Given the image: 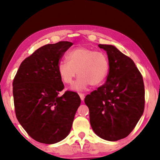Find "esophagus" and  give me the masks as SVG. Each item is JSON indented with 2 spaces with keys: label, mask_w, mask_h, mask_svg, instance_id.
Instances as JSON below:
<instances>
[{
  "label": "esophagus",
  "mask_w": 160,
  "mask_h": 160,
  "mask_svg": "<svg viewBox=\"0 0 160 160\" xmlns=\"http://www.w3.org/2000/svg\"><path fill=\"white\" fill-rule=\"evenodd\" d=\"M78 95H79V96H80V98H81V100H84V94H83V93H78Z\"/></svg>",
  "instance_id": "esophagus-1"
}]
</instances>
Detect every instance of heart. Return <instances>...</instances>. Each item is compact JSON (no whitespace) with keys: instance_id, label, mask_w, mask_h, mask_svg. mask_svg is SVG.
I'll use <instances>...</instances> for the list:
<instances>
[{"instance_id":"1","label":"heart","mask_w":160,"mask_h":160,"mask_svg":"<svg viewBox=\"0 0 160 160\" xmlns=\"http://www.w3.org/2000/svg\"><path fill=\"white\" fill-rule=\"evenodd\" d=\"M65 58L67 61L58 62V71L61 79L67 84L73 83L76 74L79 76L73 86L74 90H84L89 85L98 86L108 76L109 61L103 52L77 47L68 52Z\"/></svg>"}]
</instances>
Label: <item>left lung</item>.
<instances>
[{
  "label": "left lung",
  "instance_id": "left-lung-1",
  "mask_svg": "<svg viewBox=\"0 0 160 160\" xmlns=\"http://www.w3.org/2000/svg\"><path fill=\"white\" fill-rule=\"evenodd\" d=\"M107 52L109 72L106 82L85 97L92 128L110 141L124 138L133 130L145 106L141 72L132 59L112 45L99 44Z\"/></svg>",
  "mask_w": 160,
  "mask_h": 160
}]
</instances>
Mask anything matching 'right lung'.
Masks as SVG:
<instances>
[{"label": "right lung", "mask_w": 160, "mask_h": 160, "mask_svg": "<svg viewBox=\"0 0 160 160\" xmlns=\"http://www.w3.org/2000/svg\"><path fill=\"white\" fill-rule=\"evenodd\" d=\"M73 43L60 41L36 50L21 63L13 80L17 119L39 143L53 144L67 137L81 104L78 93L65 91L58 62Z\"/></svg>", "instance_id": "right-lung-1"}]
</instances>
